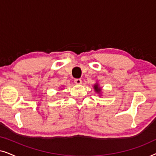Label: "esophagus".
Returning <instances> with one entry per match:
<instances>
[{"label":"esophagus","mask_w":156,"mask_h":156,"mask_svg":"<svg viewBox=\"0 0 156 156\" xmlns=\"http://www.w3.org/2000/svg\"><path fill=\"white\" fill-rule=\"evenodd\" d=\"M74 83L76 84H82V80L81 79H74Z\"/></svg>","instance_id":"34e87169"}]
</instances>
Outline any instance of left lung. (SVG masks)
Instances as JSON below:
<instances>
[{"label":"left lung","instance_id":"obj_1","mask_svg":"<svg viewBox=\"0 0 156 156\" xmlns=\"http://www.w3.org/2000/svg\"><path fill=\"white\" fill-rule=\"evenodd\" d=\"M94 89L97 92H99V91H101V89L99 88V87H98V85H97V84L94 85Z\"/></svg>","mask_w":156,"mask_h":156}]
</instances>
